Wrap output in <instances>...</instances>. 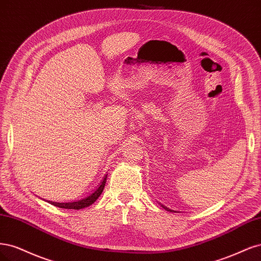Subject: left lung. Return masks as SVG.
Here are the masks:
<instances>
[{"instance_id": "1", "label": "left lung", "mask_w": 261, "mask_h": 261, "mask_svg": "<svg viewBox=\"0 0 261 261\" xmlns=\"http://www.w3.org/2000/svg\"><path fill=\"white\" fill-rule=\"evenodd\" d=\"M161 204V203H159ZM161 206L163 207V208H165L166 210H168V212H171V213H176V210H172V209H170V208H168V207H166V206H164L163 204H161Z\"/></svg>"}]
</instances>
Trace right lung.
I'll use <instances>...</instances> for the list:
<instances>
[{"label":"right lung","mask_w":261,"mask_h":261,"mask_svg":"<svg viewBox=\"0 0 261 261\" xmlns=\"http://www.w3.org/2000/svg\"><path fill=\"white\" fill-rule=\"evenodd\" d=\"M106 179H107V174L104 176V179L100 182L99 186L97 187V189L93 192L91 193L90 195H88L85 198H81L79 200H70V201H63V203H58V201H52V200H46L43 199L47 203L52 204L56 207H60V208H64V209H75V210H79L82 208H86L89 207L90 205H92L94 203V201L98 198V196L102 194V192L104 190L105 187V183H106Z\"/></svg>","instance_id":"add662e5"}]
</instances>
